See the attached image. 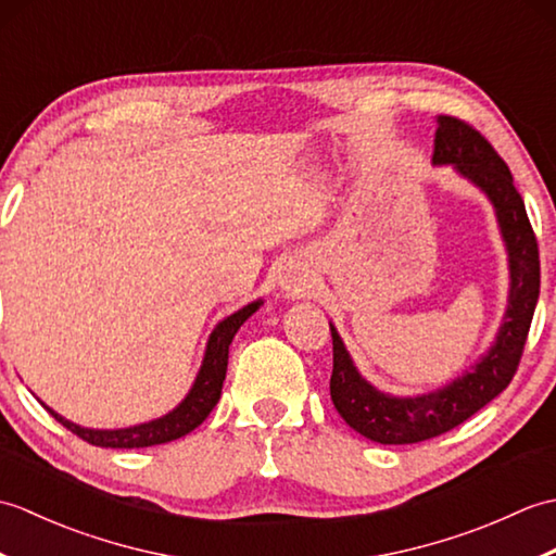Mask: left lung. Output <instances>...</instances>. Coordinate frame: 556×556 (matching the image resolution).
Listing matches in <instances>:
<instances>
[{
	"label": "left lung",
	"mask_w": 556,
	"mask_h": 556,
	"mask_svg": "<svg viewBox=\"0 0 556 556\" xmlns=\"http://www.w3.org/2000/svg\"><path fill=\"white\" fill-rule=\"evenodd\" d=\"M432 160L434 164H454L460 174L478 184L497 207L511 265L509 311H506L497 344L476 365L473 372L464 375L440 392L416 399L387 396L365 382L353 368L337 329L329 325L334 353L329 394H332L334 408L353 430L380 444L432 440L437 434L454 430L456 425L490 404L494 396H500L514 380L521 363L540 296L538 239L526 215L523 198L516 191L514 176L500 152L476 126L458 116H440Z\"/></svg>",
	"instance_id": "obj_1"
}]
</instances>
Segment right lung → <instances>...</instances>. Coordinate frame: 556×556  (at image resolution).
<instances>
[{
	"mask_svg": "<svg viewBox=\"0 0 556 556\" xmlns=\"http://www.w3.org/2000/svg\"><path fill=\"white\" fill-rule=\"evenodd\" d=\"M257 301L245 305L243 311L233 313L227 320L219 323L215 332H212L207 341V351H205V361L203 368H200L195 384L191 389V394L184 399V404L179 408H174L167 416L160 420H152L146 425H136V428H126V430H88V428H78V425L64 420L59 413L52 408H47L64 425L66 430L80 437L83 442L96 444V446H110V448H140V446H155L164 444L172 440H179V437L188 434L195 430L200 422H203L212 408L217 406L219 394H222V384H224V375H227V361H229V346L233 334L239 332V327L257 311Z\"/></svg>",
	"mask_w": 556,
	"mask_h": 556,
	"instance_id": "add662e5",
	"label": "right lung"
}]
</instances>
